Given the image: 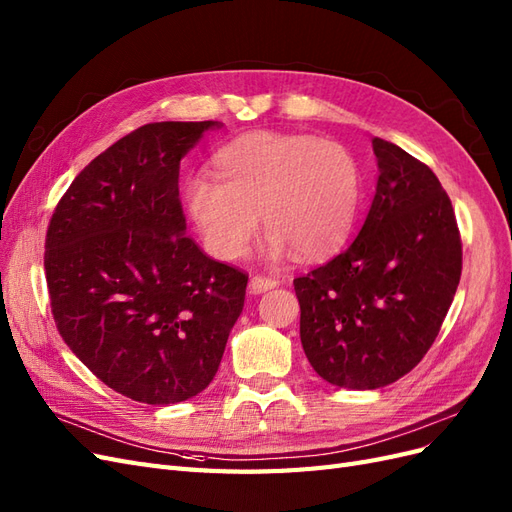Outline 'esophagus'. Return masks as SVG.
<instances>
[{"mask_svg": "<svg viewBox=\"0 0 512 512\" xmlns=\"http://www.w3.org/2000/svg\"><path fill=\"white\" fill-rule=\"evenodd\" d=\"M277 282L275 277H267V275H254L252 280H250V292L252 294H260V292H267V290H271V288H275Z\"/></svg>", "mask_w": 512, "mask_h": 512, "instance_id": "34e87169", "label": "esophagus"}]
</instances>
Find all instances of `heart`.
<instances>
[{
    "instance_id": "b5f03b06",
    "label": "heart",
    "mask_w": 512,
    "mask_h": 512,
    "mask_svg": "<svg viewBox=\"0 0 512 512\" xmlns=\"http://www.w3.org/2000/svg\"><path fill=\"white\" fill-rule=\"evenodd\" d=\"M218 179L194 175L185 209L207 250L239 260L250 250L258 213L267 254L320 260L342 247L361 205V170L339 143L309 134L250 132L215 156Z\"/></svg>"
}]
</instances>
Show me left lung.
<instances>
[{
	"mask_svg": "<svg viewBox=\"0 0 512 512\" xmlns=\"http://www.w3.org/2000/svg\"><path fill=\"white\" fill-rule=\"evenodd\" d=\"M376 194L346 250L294 280L316 374L369 391L406 376L438 337L461 277L451 198L431 168L374 138Z\"/></svg>",
	"mask_w": 512,
	"mask_h": 512,
	"instance_id": "8db88e82",
	"label": "left lung"
}]
</instances>
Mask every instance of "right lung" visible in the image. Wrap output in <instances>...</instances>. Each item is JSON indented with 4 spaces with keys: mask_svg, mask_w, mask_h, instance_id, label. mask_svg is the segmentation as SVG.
I'll return each mask as SVG.
<instances>
[{
    "mask_svg": "<svg viewBox=\"0 0 512 512\" xmlns=\"http://www.w3.org/2000/svg\"><path fill=\"white\" fill-rule=\"evenodd\" d=\"M220 121H160L91 160L59 200L44 271L59 335L113 391L168 406L205 391L247 275L185 237L179 164Z\"/></svg>",
    "mask_w": 512,
    "mask_h": 512,
    "instance_id": "right-lung-1",
    "label": "right lung"
}]
</instances>
